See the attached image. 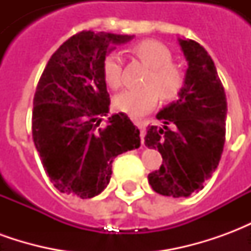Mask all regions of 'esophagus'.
Instances as JSON below:
<instances>
[{
  "mask_svg": "<svg viewBox=\"0 0 251 251\" xmlns=\"http://www.w3.org/2000/svg\"><path fill=\"white\" fill-rule=\"evenodd\" d=\"M134 125L140 129V136H141V142L144 144V137H145V122H141V121H134Z\"/></svg>",
  "mask_w": 251,
  "mask_h": 251,
  "instance_id": "esophagus-1",
  "label": "esophagus"
}]
</instances>
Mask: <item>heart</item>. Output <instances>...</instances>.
Returning a JSON list of instances; mask_svg holds the SVG:
<instances>
[{
    "label": "heart",
    "instance_id": "1",
    "mask_svg": "<svg viewBox=\"0 0 251 251\" xmlns=\"http://www.w3.org/2000/svg\"><path fill=\"white\" fill-rule=\"evenodd\" d=\"M131 55L151 67L144 87L129 88L114 98V107L131 117H142L156 106L158 97L165 100L177 97L184 86V74L181 68L172 64V52L157 40H142L131 47ZM102 74L110 88L122 86V60L120 55L110 53L104 59Z\"/></svg>",
    "mask_w": 251,
    "mask_h": 251
}]
</instances>
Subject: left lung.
I'll list each match as a JSON object with an SVG mask.
<instances>
[{"instance_id":"obj_1","label":"left lung","mask_w":251,"mask_h":251,"mask_svg":"<svg viewBox=\"0 0 251 251\" xmlns=\"http://www.w3.org/2000/svg\"><path fill=\"white\" fill-rule=\"evenodd\" d=\"M188 68L176 102L157 113L163 127L148 126L145 145L163 164L148 175L157 194L187 198L199 192L221 161L226 140L227 102L215 64L199 43L179 39ZM173 129H169V125Z\"/></svg>"}]
</instances>
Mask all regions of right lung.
<instances>
[{
    "instance_id": "obj_1",
    "label": "right lung",
    "mask_w": 251,
    "mask_h": 251,
    "mask_svg": "<svg viewBox=\"0 0 251 251\" xmlns=\"http://www.w3.org/2000/svg\"><path fill=\"white\" fill-rule=\"evenodd\" d=\"M133 36L83 30L64 41L47 63L36 87L32 136L48 177L60 192L80 199L109 184L118 154L141 145L140 130L125 113L109 117L102 66L113 46Z\"/></svg>"
}]
</instances>
